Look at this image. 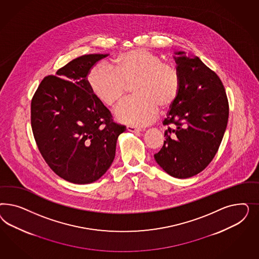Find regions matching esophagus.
<instances>
[{"label":"esophagus","instance_id":"obj_1","mask_svg":"<svg viewBox=\"0 0 259 259\" xmlns=\"http://www.w3.org/2000/svg\"><path fill=\"white\" fill-rule=\"evenodd\" d=\"M126 130H127V131H129V132H134V133H136V132H140V131H141V129H140V128H138V127H136V126L132 125L126 126Z\"/></svg>","mask_w":259,"mask_h":259}]
</instances>
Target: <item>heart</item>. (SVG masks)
I'll return each mask as SVG.
<instances>
[{"label":"heart","mask_w":259,"mask_h":259,"mask_svg":"<svg viewBox=\"0 0 259 259\" xmlns=\"http://www.w3.org/2000/svg\"><path fill=\"white\" fill-rule=\"evenodd\" d=\"M115 71L96 66L88 72L90 94L102 105L115 107L133 87L135 98L123 102L117 118L131 125L151 123L161 110L170 108L181 94V71L172 63H164L161 56L146 49H133L113 61Z\"/></svg>","instance_id":"obj_1"}]
</instances>
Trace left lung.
Segmentation results:
<instances>
[{
	"label": "left lung",
	"instance_id": "left-lung-1",
	"mask_svg": "<svg viewBox=\"0 0 259 259\" xmlns=\"http://www.w3.org/2000/svg\"><path fill=\"white\" fill-rule=\"evenodd\" d=\"M176 54L182 87L163 121L175 126H168L163 146L154 157L170 176L187 179L203 171L215 156L227 127L229 102L220 77L199 58Z\"/></svg>",
	"mask_w": 259,
	"mask_h": 259
}]
</instances>
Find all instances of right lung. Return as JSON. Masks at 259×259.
Returning <instances> with one entry per match:
<instances>
[{
  "instance_id": "1",
  "label": "right lung",
  "mask_w": 259,
  "mask_h": 259,
  "mask_svg": "<svg viewBox=\"0 0 259 259\" xmlns=\"http://www.w3.org/2000/svg\"><path fill=\"white\" fill-rule=\"evenodd\" d=\"M107 54L74 59L44 78L31 101V127L39 153L52 171L76 184L98 181L112 164L125 126L87 87L88 72Z\"/></svg>"
}]
</instances>
